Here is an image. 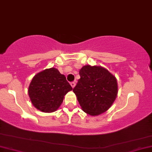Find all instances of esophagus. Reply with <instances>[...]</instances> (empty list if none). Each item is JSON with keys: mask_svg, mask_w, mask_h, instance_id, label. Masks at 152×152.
Wrapping results in <instances>:
<instances>
[{"mask_svg": "<svg viewBox=\"0 0 152 152\" xmlns=\"http://www.w3.org/2000/svg\"><path fill=\"white\" fill-rule=\"evenodd\" d=\"M75 85H76L75 82H71V86H72V88H74L75 86Z\"/></svg>", "mask_w": 152, "mask_h": 152, "instance_id": "obj_1", "label": "esophagus"}]
</instances>
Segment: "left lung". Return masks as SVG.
Instances as JSON below:
<instances>
[{"mask_svg":"<svg viewBox=\"0 0 152 152\" xmlns=\"http://www.w3.org/2000/svg\"><path fill=\"white\" fill-rule=\"evenodd\" d=\"M80 79L72 91L83 111L97 116L107 111L118 93L117 81L106 69L99 66H83Z\"/></svg>","mask_w":152,"mask_h":152,"instance_id":"left-lung-1","label":"left lung"}]
</instances>
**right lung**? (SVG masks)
Masks as SVG:
<instances>
[{
    "mask_svg": "<svg viewBox=\"0 0 152 152\" xmlns=\"http://www.w3.org/2000/svg\"><path fill=\"white\" fill-rule=\"evenodd\" d=\"M66 78L58 69L50 68L33 77L28 93L34 106L44 113H53L60 106L64 96L72 91Z\"/></svg>",
    "mask_w": 152,
    "mask_h": 152,
    "instance_id": "obj_1",
    "label": "right lung"
}]
</instances>
